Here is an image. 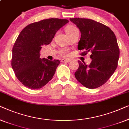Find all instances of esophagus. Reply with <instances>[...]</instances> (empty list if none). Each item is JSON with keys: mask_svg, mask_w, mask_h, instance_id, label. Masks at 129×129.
<instances>
[{"mask_svg": "<svg viewBox=\"0 0 129 129\" xmlns=\"http://www.w3.org/2000/svg\"><path fill=\"white\" fill-rule=\"evenodd\" d=\"M71 61L70 59H61V62H69Z\"/></svg>", "mask_w": 129, "mask_h": 129, "instance_id": "34e87169", "label": "esophagus"}]
</instances>
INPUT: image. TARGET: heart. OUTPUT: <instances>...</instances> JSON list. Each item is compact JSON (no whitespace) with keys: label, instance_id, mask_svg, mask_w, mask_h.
Returning <instances> with one entry per match:
<instances>
[{"label":"heart","instance_id":"heart-1","mask_svg":"<svg viewBox=\"0 0 129 129\" xmlns=\"http://www.w3.org/2000/svg\"><path fill=\"white\" fill-rule=\"evenodd\" d=\"M77 30H78V28L77 27H75L74 26H68L65 28V31H66L67 35L73 33L74 32H75V31ZM61 54H62V55L66 56L68 54V51H62Z\"/></svg>","mask_w":129,"mask_h":129}]
</instances>
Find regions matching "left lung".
Here are the masks:
<instances>
[{
	"mask_svg": "<svg viewBox=\"0 0 129 129\" xmlns=\"http://www.w3.org/2000/svg\"><path fill=\"white\" fill-rule=\"evenodd\" d=\"M70 21L81 33L78 49L83 50L81 55L91 52L89 65L78 61L79 68L75 77L79 82L89 89H95L106 83L117 67L119 48L115 34L109 27L95 20L72 18Z\"/></svg>",
	"mask_w": 129,
	"mask_h": 129,
	"instance_id": "obj_1",
	"label": "left lung"
}]
</instances>
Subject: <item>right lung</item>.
Segmentation results:
<instances>
[{"mask_svg":"<svg viewBox=\"0 0 129 129\" xmlns=\"http://www.w3.org/2000/svg\"><path fill=\"white\" fill-rule=\"evenodd\" d=\"M68 22L54 18L43 20L28 24L19 34L12 49L11 63L17 78L26 87L38 89L52 78L60 61L41 59L40 52Z\"/></svg>","mask_w":129,"mask_h":129,"instance_id":"right-lung-1","label":"right lung"}]
</instances>
